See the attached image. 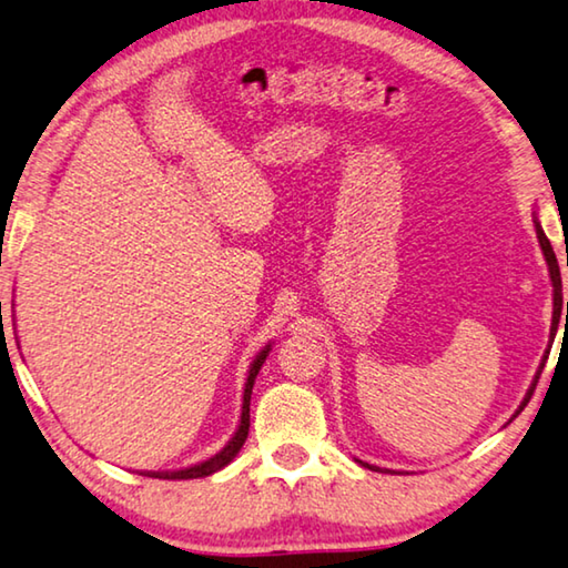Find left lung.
I'll list each match as a JSON object with an SVG mask.
<instances>
[{
	"label": "left lung",
	"mask_w": 568,
	"mask_h": 568,
	"mask_svg": "<svg viewBox=\"0 0 568 568\" xmlns=\"http://www.w3.org/2000/svg\"><path fill=\"white\" fill-rule=\"evenodd\" d=\"M536 233H538L540 248H544V256H546V261H548V268H550V282H554V304H561V274H558V264H556L554 248H550V243H548V237H546V233H544V227H540V223H538V217H536ZM566 310H568V304H566ZM532 389H536V386H530L528 399H530ZM528 399L523 402V407L528 405ZM523 407H520V409H523ZM520 409H517V413H520ZM361 464H364V462H361ZM364 466H368V464H364ZM368 468H374V466H368Z\"/></svg>",
	"instance_id": "8db88e82"
}]
</instances>
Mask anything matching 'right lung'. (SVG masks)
<instances>
[{
	"mask_svg": "<svg viewBox=\"0 0 568 568\" xmlns=\"http://www.w3.org/2000/svg\"><path fill=\"white\" fill-rule=\"evenodd\" d=\"M271 345H266L264 351L258 353L256 361L251 364V372H248V379H245V389H243V409H241V425H237V430L233 438H230L227 446L220 450V454H215L212 458H207V462L202 464H194L189 468H179V471H148L145 476H155V479H200V476H210L220 471V468L227 466L230 462H233L237 450L243 448L245 438H248V427H251V392H253V382H256V376L261 372V366H264V361L268 356Z\"/></svg>",
	"mask_w": 568,
	"mask_h": 568,
	"instance_id": "obj_1",
	"label": "right lung"
}]
</instances>
